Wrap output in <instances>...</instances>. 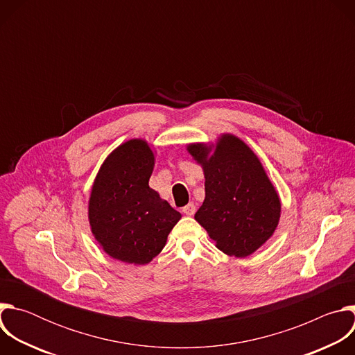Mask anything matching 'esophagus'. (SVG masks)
<instances>
[{
  "instance_id": "obj_1",
  "label": "esophagus",
  "mask_w": 355,
  "mask_h": 355,
  "mask_svg": "<svg viewBox=\"0 0 355 355\" xmlns=\"http://www.w3.org/2000/svg\"><path fill=\"white\" fill-rule=\"evenodd\" d=\"M195 211H196V208H195L193 204H188L187 207L182 208V212H184L187 216H192V215L195 214Z\"/></svg>"
}]
</instances>
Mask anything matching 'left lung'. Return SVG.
Listing matches in <instances>:
<instances>
[{"label": "left lung", "mask_w": 355, "mask_h": 355, "mask_svg": "<svg viewBox=\"0 0 355 355\" xmlns=\"http://www.w3.org/2000/svg\"><path fill=\"white\" fill-rule=\"evenodd\" d=\"M187 150L205 177V199L195 220L226 256L248 257L271 239L281 218V199L264 166L232 133L215 143H189Z\"/></svg>", "instance_id": "1"}]
</instances>
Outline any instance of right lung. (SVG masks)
Instances as JSON below:
<instances>
[{
	"label": "right lung",
	"mask_w": 355,
	"mask_h": 355,
	"mask_svg": "<svg viewBox=\"0 0 355 355\" xmlns=\"http://www.w3.org/2000/svg\"><path fill=\"white\" fill-rule=\"evenodd\" d=\"M156 150L129 139L99 167L88 199L91 233L107 254L122 263L148 264L167 243L181 214L148 187Z\"/></svg>",
	"instance_id": "right-lung-1"
}]
</instances>
